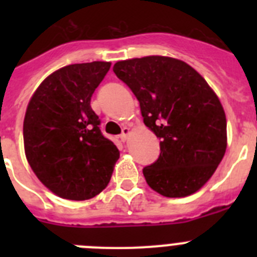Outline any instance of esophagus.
I'll return each instance as SVG.
<instances>
[{
    "label": "esophagus",
    "mask_w": 257,
    "mask_h": 257,
    "mask_svg": "<svg viewBox=\"0 0 257 257\" xmlns=\"http://www.w3.org/2000/svg\"><path fill=\"white\" fill-rule=\"evenodd\" d=\"M128 135H130V128L128 127H123L122 128V134H121V140L122 142H126L127 138H128Z\"/></svg>",
    "instance_id": "obj_1"
}]
</instances>
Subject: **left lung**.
Here are the masks:
<instances>
[{"label": "left lung", "instance_id": "left-lung-1", "mask_svg": "<svg viewBox=\"0 0 257 257\" xmlns=\"http://www.w3.org/2000/svg\"><path fill=\"white\" fill-rule=\"evenodd\" d=\"M113 72L140 103L160 142L158 160L143 169L149 187L169 198L201 189L226 149V118L219 97L190 65L167 56L117 61Z\"/></svg>", "mask_w": 257, "mask_h": 257}]
</instances>
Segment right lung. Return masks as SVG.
I'll return each mask as SVG.
<instances>
[{
  "label": "right lung",
  "instance_id": "1",
  "mask_svg": "<svg viewBox=\"0 0 257 257\" xmlns=\"http://www.w3.org/2000/svg\"><path fill=\"white\" fill-rule=\"evenodd\" d=\"M109 68L108 61L60 68L44 79L27 106V160L41 183L61 198L85 201L97 196L119 158L90 105Z\"/></svg>",
  "mask_w": 257,
  "mask_h": 257
}]
</instances>
